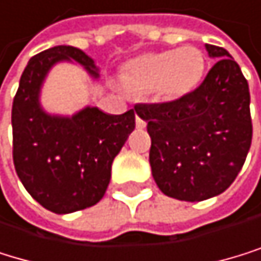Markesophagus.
<instances>
[{"label":"esophagus","mask_w":261,"mask_h":261,"mask_svg":"<svg viewBox=\"0 0 261 261\" xmlns=\"http://www.w3.org/2000/svg\"><path fill=\"white\" fill-rule=\"evenodd\" d=\"M146 120H144L142 117H139V115H136V126L139 128V129H142V128H146Z\"/></svg>","instance_id":"obj_1"}]
</instances>
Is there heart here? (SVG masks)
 <instances>
[{
	"instance_id": "b5f03b06",
	"label": "heart",
	"mask_w": 261,
	"mask_h": 261,
	"mask_svg": "<svg viewBox=\"0 0 261 261\" xmlns=\"http://www.w3.org/2000/svg\"><path fill=\"white\" fill-rule=\"evenodd\" d=\"M204 66V55L198 47L182 45L133 60L123 71V82L135 93L159 92L165 99H179L200 84Z\"/></svg>"
}]
</instances>
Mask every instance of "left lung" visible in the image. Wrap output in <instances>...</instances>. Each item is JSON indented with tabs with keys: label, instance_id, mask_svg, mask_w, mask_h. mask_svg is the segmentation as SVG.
<instances>
[{
	"label": "left lung",
	"instance_id": "obj_1",
	"mask_svg": "<svg viewBox=\"0 0 261 261\" xmlns=\"http://www.w3.org/2000/svg\"><path fill=\"white\" fill-rule=\"evenodd\" d=\"M206 50L217 61L193 92L135 108L152 139V176L166 196L180 201L227 190L252 142L250 93L241 68L223 47L206 44Z\"/></svg>",
	"mask_w": 261,
	"mask_h": 261
}]
</instances>
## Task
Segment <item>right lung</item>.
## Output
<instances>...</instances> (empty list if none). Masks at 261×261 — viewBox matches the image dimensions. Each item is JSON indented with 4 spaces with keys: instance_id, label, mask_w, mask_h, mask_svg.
I'll list each match as a JSON object with an SVG mask.
<instances>
[{
    "instance_id": "obj_1",
    "label": "right lung",
    "mask_w": 261,
    "mask_h": 261,
    "mask_svg": "<svg viewBox=\"0 0 261 261\" xmlns=\"http://www.w3.org/2000/svg\"><path fill=\"white\" fill-rule=\"evenodd\" d=\"M77 61L98 77L95 61L71 45L34 55L20 77L12 102V156L18 179L41 206L69 214L96 204L106 193L111 166L129 133L135 111L111 115L85 108L72 117L45 114L41 85L58 61Z\"/></svg>"
}]
</instances>
